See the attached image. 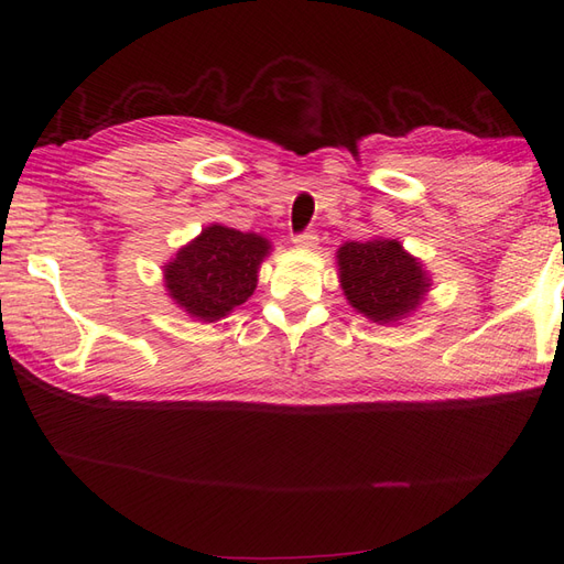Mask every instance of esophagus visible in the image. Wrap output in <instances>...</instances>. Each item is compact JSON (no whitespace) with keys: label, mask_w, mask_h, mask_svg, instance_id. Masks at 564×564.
Listing matches in <instances>:
<instances>
[{"label":"esophagus","mask_w":564,"mask_h":564,"mask_svg":"<svg viewBox=\"0 0 564 564\" xmlns=\"http://www.w3.org/2000/svg\"><path fill=\"white\" fill-rule=\"evenodd\" d=\"M293 242H295V247H300V250H317L319 238H317V235H314V230H307V232L295 235Z\"/></svg>","instance_id":"obj_1"}]
</instances>
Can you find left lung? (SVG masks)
Returning a JSON list of instances; mask_svg holds the SVG:
<instances>
[{
  "label": "left lung",
  "mask_w": 564,
  "mask_h": 564,
  "mask_svg": "<svg viewBox=\"0 0 564 564\" xmlns=\"http://www.w3.org/2000/svg\"><path fill=\"white\" fill-rule=\"evenodd\" d=\"M336 264L350 307L377 324L409 317L430 291L423 264L399 240L346 242L338 247Z\"/></svg>",
  "instance_id": "1"
}]
</instances>
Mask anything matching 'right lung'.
Returning <instances> with one entry per match:
<instances>
[{"label":"right lung","instance_id":"obj_1","mask_svg":"<svg viewBox=\"0 0 564 564\" xmlns=\"http://www.w3.org/2000/svg\"><path fill=\"white\" fill-rule=\"evenodd\" d=\"M271 242L228 226L204 228L163 267L165 291L199 322H218L254 293Z\"/></svg>","mask_w":564,"mask_h":564}]
</instances>
